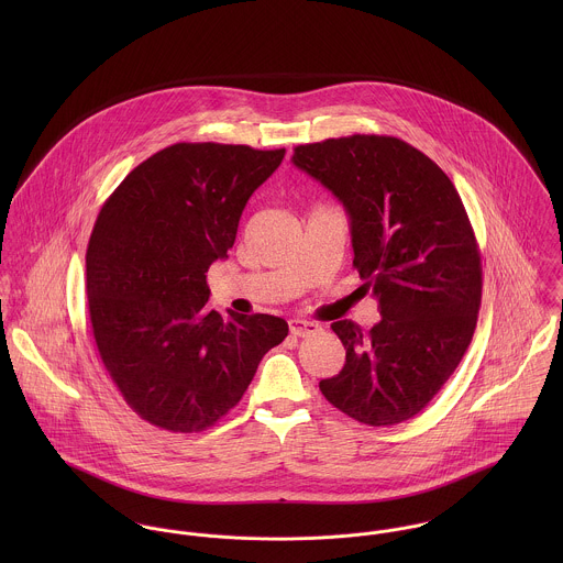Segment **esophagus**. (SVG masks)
<instances>
[{
  "label": "esophagus",
  "mask_w": 563,
  "mask_h": 563,
  "mask_svg": "<svg viewBox=\"0 0 563 563\" xmlns=\"http://www.w3.org/2000/svg\"><path fill=\"white\" fill-rule=\"evenodd\" d=\"M288 324H290V333H292V335H299V338H306V335H312V333L321 331V324L314 321L292 319V321H288Z\"/></svg>",
  "instance_id": "esophagus-1"
}]
</instances>
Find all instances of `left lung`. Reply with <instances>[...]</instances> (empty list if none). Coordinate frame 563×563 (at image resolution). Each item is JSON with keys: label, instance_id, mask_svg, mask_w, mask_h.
Returning <instances> with one entry per match:
<instances>
[{"label": "left lung", "instance_id": "8db88e82", "mask_svg": "<svg viewBox=\"0 0 563 563\" xmlns=\"http://www.w3.org/2000/svg\"><path fill=\"white\" fill-rule=\"evenodd\" d=\"M351 219L353 266L382 321L331 329L346 349L322 397L371 427L413 418L455 373L482 306V253L449 175L395 136L353 134L295 147Z\"/></svg>", "mask_w": 563, "mask_h": 563}]
</instances>
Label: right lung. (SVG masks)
<instances>
[{
  "label": "right lung",
  "mask_w": 563,
  "mask_h": 563,
  "mask_svg": "<svg viewBox=\"0 0 563 563\" xmlns=\"http://www.w3.org/2000/svg\"><path fill=\"white\" fill-rule=\"evenodd\" d=\"M284 154L175 143L130 170L99 210L86 249L95 344L121 397L161 429L212 427L288 335L279 317L206 308L210 264L228 257L249 197Z\"/></svg>",
  "instance_id": "1"
}]
</instances>
